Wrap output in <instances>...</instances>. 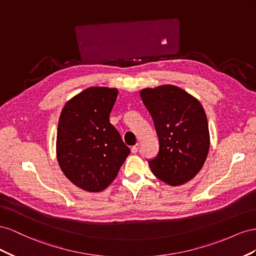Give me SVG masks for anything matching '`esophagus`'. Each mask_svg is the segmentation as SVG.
<instances>
[{"instance_id": "1", "label": "esophagus", "mask_w": 256, "mask_h": 256, "mask_svg": "<svg viewBox=\"0 0 256 256\" xmlns=\"http://www.w3.org/2000/svg\"><path fill=\"white\" fill-rule=\"evenodd\" d=\"M138 148H140V144H136L135 146H133L132 148H130V152H132V153H136V152L138 151Z\"/></svg>"}]
</instances>
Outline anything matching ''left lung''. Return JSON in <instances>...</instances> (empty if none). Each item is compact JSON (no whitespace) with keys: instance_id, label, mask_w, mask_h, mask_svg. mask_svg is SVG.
I'll use <instances>...</instances> for the list:
<instances>
[{"instance_id":"obj_1","label":"left lung","mask_w":256,"mask_h":256,"mask_svg":"<svg viewBox=\"0 0 256 256\" xmlns=\"http://www.w3.org/2000/svg\"><path fill=\"white\" fill-rule=\"evenodd\" d=\"M140 98L158 138V154L149 166L166 184L182 186L200 172L207 158L210 134L200 102L172 84L144 88Z\"/></svg>"}]
</instances>
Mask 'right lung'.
Instances as JSON below:
<instances>
[{"mask_svg": "<svg viewBox=\"0 0 256 256\" xmlns=\"http://www.w3.org/2000/svg\"><path fill=\"white\" fill-rule=\"evenodd\" d=\"M118 89L91 86L64 105L56 130V160L72 184L86 192L105 190L130 149L109 121Z\"/></svg>", "mask_w": 256, "mask_h": 256, "instance_id": "obj_1", "label": "right lung"}]
</instances>
